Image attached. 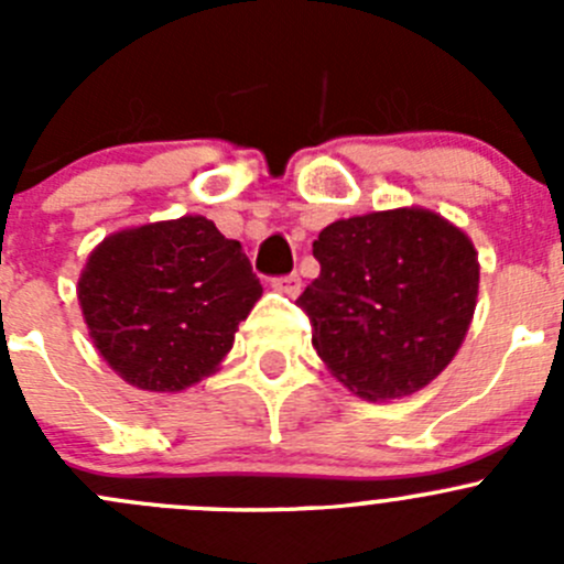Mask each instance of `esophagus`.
Masks as SVG:
<instances>
[{
  "mask_svg": "<svg viewBox=\"0 0 564 564\" xmlns=\"http://www.w3.org/2000/svg\"><path fill=\"white\" fill-rule=\"evenodd\" d=\"M272 286H275L281 294H286V297H297V294L303 292V281H300L297 272H292V275L272 278Z\"/></svg>",
  "mask_w": 564,
  "mask_h": 564,
  "instance_id": "obj_1",
  "label": "esophagus"
}]
</instances>
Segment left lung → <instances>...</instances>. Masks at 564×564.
<instances>
[{
    "label": "left lung",
    "mask_w": 564,
    "mask_h": 564,
    "mask_svg": "<svg viewBox=\"0 0 564 564\" xmlns=\"http://www.w3.org/2000/svg\"><path fill=\"white\" fill-rule=\"evenodd\" d=\"M297 305L338 382L368 401L412 395L456 357L477 303L475 246L429 209L335 220Z\"/></svg>",
    "instance_id": "left-lung-1"
}]
</instances>
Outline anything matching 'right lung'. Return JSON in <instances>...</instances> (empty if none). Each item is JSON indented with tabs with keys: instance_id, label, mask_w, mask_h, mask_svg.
I'll return each instance as SVG.
<instances>
[{
	"instance_id": "obj_1",
	"label": "right lung",
	"mask_w": 564,
	"mask_h": 564,
	"mask_svg": "<svg viewBox=\"0 0 564 564\" xmlns=\"http://www.w3.org/2000/svg\"><path fill=\"white\" fill-rule=\"evenodd\" d=\"M259 297L240 242L202 215L106 237L78 278L98 351L124 382L150 392L185 390L213 373Z\"/></svg>"
}]
</instances>
